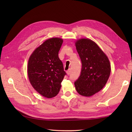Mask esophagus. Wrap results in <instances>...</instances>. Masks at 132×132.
I'll list each match as a JSON object with an SVG mask.
<instances>
[{"label":"esophagus","instance_id":"1","mask_svg":"<svg viewBox=\"0 0 132 132\" xmlns=\"http://www.w3.org/2000/svg\"><path fill=\"white\" fill-rule=\"evenodd\" d=\"M70 72H71V70H70V69H69V70H68V71H66V73H67V74H68V75H70Z\"/></svg>","mask_w":132,"mask_h":132}]
</instances>
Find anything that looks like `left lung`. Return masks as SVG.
Wrapping results in <instances>:
<instances>
[{
  "instance_id": "8db88e82",
  "label": "left lung",
  "mask_w": 132,
  "mask_h": 132,
  "mask_svg": "<svg viewBox=\"0 0 132 132\" xmlns=\"http://www.w3.org/2000/svg\"><path fill=\"white\" fill-rule=\"evenodd\" d=\"M75 45L82 64L80 77L74 83L75 88L82 96H91L106 85L111 64L106 55L90 39H78Z\"/></svg>"
}]
</instances>
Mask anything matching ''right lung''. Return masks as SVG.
Segmentation results:
<instances>
[{"instance_id": "add662e5", "label": "right lung", "mask_w": 132, "mask_h": 132, "mask_svg": "<svg viewBox=\"0 0 132 132\" xmlns=\"http://www.w3.org/2000/svg\"><path fill=\"white\" fill-rule=\"evenodd\" d=\"M63 39H47L30 55L27 73L31 85L38 94L46 98L55 97L60 91L66 72L58 57Z\"/></svg>"}]
</instances>
